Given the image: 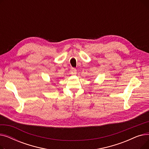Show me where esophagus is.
<instances>
[{"instance_id": "1", "label": "esophagus", "mask_w": 149, "mask_h": 149, "mask_svg": "<svg viewBox=\"0 0 149 149\" xmlns=\"http://www.w3.org/2000/svg\"><path fill=\"white\" fill-rule=\"evenodd\" d=\"M70 74H72V75H75L77 74V70L75 68H72L70 69Z\"/></svg>"}]
</instances>
